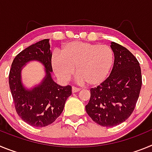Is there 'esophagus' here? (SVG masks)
<instances>
[{
  "mask_svg": "<svg viewBox=\"0 0 152 152\" xmlns=\"http://www.w3.org/2000/svg\"><path fill=\"white\" fill-rule=\"evenodd\" d=\"M80 88H77L76 87H72V92L73 93H76V92H78L80 91Z\"/></svg>",
  "mask_w": 152,
  "mask_h": 152,
  "instance_id": "esophagus-1",
  "label": "esophagus"
}]
</instances>
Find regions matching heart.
Instances as JSON below:
<instances>
[{
    "label": "heart",
    "instance_id": "heart-1",
    "mask_svg": "<svg viewBox=\"0 0 152 152\" xmlns=\"http://www.w3.org/2000/svg\"><path fill=\"white\" fill-rule=\"evenodd\" d=\"M113 64V52L105 45L86 42H71L62 46L61 54L51 58L52 69L61 80L66 81L75 72L80 84L96 86L104 81Z\"/></svg>",
    "mask_w": 152,
    "mask_h": 152
}]
</instances>
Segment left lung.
I'll list each match as a JSON object with an SVG mask.
<instances>
[{
    "label": "left lung",
    "instance_id": "left-lung-1",
    "mask_svg": "<svg viewBox=\"0 0 152 152\" xmlns=\"http://www.w3.org/2000/svg\"><path fill=\"white\" fill-rule=\"evenodd\" d=\"M113 67L108 77L91 89L86 112L97 124L116 126L130 116L139 96L142 73L136 58L128 49L112 42Z\"/></svg>",
    "mask_w": 152,
    "mask_h": 152
}]
</instances>
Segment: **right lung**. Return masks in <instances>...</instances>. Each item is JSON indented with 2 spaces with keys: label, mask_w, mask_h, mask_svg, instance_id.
Returning a JSON list of instances; mask_svg holds the SVG:
<instances>
[{
  "label": "right lung",
  "mask_w": 152,
  "mask_h": 152,
  "mask_svg": "<svg viewBox=\"0 0 152 152\" xmlns=\"http://www.w3.org/2000/svg\"><path fill=\"white\" fill-rule=\"evenodd\" d=\"M51 58L49 39L42 40L16 56L9 74V85L16 111L24 122L35 127H45L56 121L72 95L71 86H61L52 79ZM33 61L44 65L45 76L39 84L27 88L22 83V70Z\"/></svg>",
  "instance_id": "1"
}]
</instances>
